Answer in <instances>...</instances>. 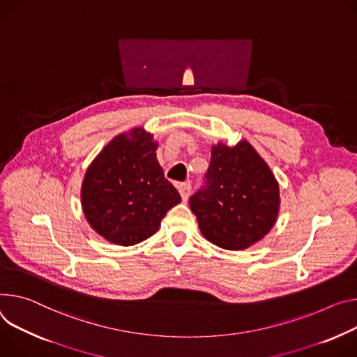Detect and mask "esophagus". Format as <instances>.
<instances>
[{
	"label": "esophagus",
	"instance_id": "1",
	"mask_svg": "<svg viewBox=\"0 0 357 357\" xmlns=\"http://www.w3.org/2000/svg\"><path fill=\"white\" fill-rule=\"evenodd\" d=\"M178 190H179V193H181L182 201L185 202V201H188V198H189V195H190L192 186H190L189 182H183V183H181V185L178 186Z\"/></svg>",
	"mask_w": 357,
	"mask_h": 357
}]
</instances>
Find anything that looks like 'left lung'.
Segmentation results:
<instances>
[{
	"label": "left lung",
	"mask_w": 357,
	"mask_h": 357,
	"mask_svg": "<svg viewBox=\"0 0 357 357\" xmlns=\"http://www.w3.org/2000/svg\"><path fill=\"white\" fill-rule=\"evenodd\" d=\"M279 205L278 181L248 141L213 145L205 185L189 199L202 235L228 250H243L269 234Z\"/></svg>",
	"instance_id": "8db88e82"
}]
</instances>
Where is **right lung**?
Returning <instances> with one entry per match:
<instances>
[{"instance_id": "obj_1", "label": "right lung", "mask_w": 357, "mask_h": 357, "mask_svg": "<svg viewBox=\"0 0 357 357\" xmlns=\"http://www.w3.org/2000/svg\"><path fill=\"white\" fill-rule=\"evenodd\" d=\"M158 142L142 128L116 135L88 167L81 204L91 228L108 242L132 246L152 236L181 202L156 159Z\"/></svg>"}]
</instances>
